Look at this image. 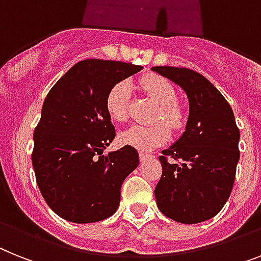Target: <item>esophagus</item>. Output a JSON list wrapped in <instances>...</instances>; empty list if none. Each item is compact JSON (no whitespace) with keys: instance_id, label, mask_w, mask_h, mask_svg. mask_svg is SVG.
I'll return each mask as SVG.
<instances>
[{"instance_id":"esophagus-1","label":"esophagus","mask_w":261,"mask_h":261,"mask_svg":"<svg viewBox=\"0 0 261 261\" xmlns=\"http://www.w3.org/2000/svg\"><path fill=\"white\" fill-rule=\"evenodd\" d=\"M150 157H152V154H149V153H145V152H140V160L143 161H146L148 160V159H150Z\"/></svg>"}]
</instances>
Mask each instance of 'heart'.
I'll list each match as a JSON object with an SVG mask.
<instances>
[{
    "instance_id": "1",
    "label": "heart",
    "mask_w": 261,
    "mask_h": 261,
    "mask_svg": "<svg viewBox=\"0 0 261 261\" xmlns=\"http://www.w3.org/2000/svg\"><path fill=\"white\" fill-rule=\"evenodd\" d=\"M140 87L157 108L150 117L156 121L150 125H133L120 133V141L139 150H150L160 146L168 139L169 128L177 129L184 122V112L176 104V90L169 81L159 76H145L140 80ZM130 84L117 83L108 92L107 111L112 120L122 122L129 116Z\"/></svg>"
}]
</instances>
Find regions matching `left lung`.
Returning a JSON list of instances; mask_svg holds the SVG:
<instances>
[{
	"label": "left lung",
	"instance_id": "8db88e82",
	"mask_svg": "<svg viewBox=\"0 0 261 261\" xmlns=\"http://www.w3.org/2000/svg\"><path fill=\"white\" fill-rule=\"evenodd\" d=\"M152 70L180 85L189 101L185 132L159 157L163 174L154 188L157 206L177 223L210 220L231 195L240 159V130L232 108L192 69L153 66ZM168 156L179 163L173 165Z\"/></svg>",
	"mask_w": 261,
	"mask_h": 261
}]
</instances>
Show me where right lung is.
<instances>
[{"label": "right lung", "instance_id": "1", "mask_svg": "<svg viewBox=\"0 0 261 261\" xmlns=\"http://www.w3.org/2000/svg\"><path fill=\"white\" fill-rule=\"evenodd\" d=\"M143 66L109 60L77 62L45 98L32 153L41 195L51 211L77 224L112 216L124 180L139 165L130 145L102 154L116 130L108 92Z\"/></svg>", "mask_w": 261, "mask_h": 261}]
</instances>
